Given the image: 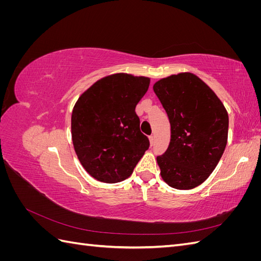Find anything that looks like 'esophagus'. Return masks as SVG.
I'll use <instances>...</instances> for the list:
<instances>
[{
    "instance_id": "1",
    "label": "esophagus",
    "mask_w": 261,
    "mask_h": 261,
    "mask_svg": "<svg viewBox=\"0 0 261 261\" xmlns=\"http://www.w3.org/2000/svg\"><path fill=\"white\" fill-rule=\"evenodd\" d=\"M149 140H150V144H151V146H153L154 145V136H150Z\"/></svg>"
}]
</instances>
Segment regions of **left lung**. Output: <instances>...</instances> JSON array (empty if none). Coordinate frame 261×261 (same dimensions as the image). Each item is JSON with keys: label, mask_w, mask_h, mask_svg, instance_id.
<instances>
[{"label": "left lung", "mask_w": 261, "mask_h": 261, "mask_svg": "<svg viewBox=\"0 0 261 261\" xmlns=\"http://www.w3.org/2000/svg\"><path fill=\"white\" fill-rule=\"evenodd\" d=\"M171 124V141L156 156L169 186L192 189L202 184L222 156L228 115L210 87L192 73L162 78L153 85Z\"/></svg>", "instance_id": "8db88e82"}]
</instances>
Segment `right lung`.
I'll return each instance as SVG.
<instances>
[{"instance_id": "right-lung-1", "label": "right lung", "mask_w": 261, "mask_h": 261, "mask_svg": "<svg viewBox=\"0 0 261 261\" xmlns=\"http://www.w3.org/2000/svg\"><path fill=\"white\" fill-rule=\"evenodd\" d=\"M150 78L117 73L101 78L78 98L72 113V140L84 169L113 184L129 177L149 148L135 109Z\"/></svg>"}]
</instances>
